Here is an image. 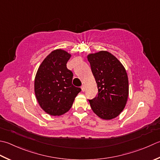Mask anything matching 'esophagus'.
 Returning a JSON list of instances; mask_svg holds the SVG:
<instances>
[{
	"instance_id": "esophagus-1",
	"label": "esophagus",
	"mask_w": 160,
	"mask_h": 160,
	"mask_svg": "<svg viewBox=\"0 0 160 160\" xmlns=\"http://www.w3.org/2000/svg\"><path fill=\"white\" fill-rule=\"evenodd\" d=\"M81 89H82V92H84V91H85V85H84V84H82V87H81Z\"/></svg>"
}]
</instances>
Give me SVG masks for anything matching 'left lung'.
<instances>
[{"label": "left lung", "mask_w": 160, "mask_h": 160, "mask_svg": "<svg viewBox=\"0 0 160 160\" xmlns=\"http://www.w3.org/2000/svg\"><path fill=\"white\" fill-rule=\"evenodd\" d=\"M94 76L98 94L89 100L93 112L102 119L117 117L126 107L129 83L126 68L108 51H101L87 55Z\"/></svg>", "instance_id": "obj_1"}]
</instances>
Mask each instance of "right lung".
Returning a JSON list of instances; mask_svg holds the SVG:
<instances>
[{
    "instance_id": "add662e5",
    "label": "right lung",
    "mask_w": 160,
    "mask_h": 160,
    "mask_svg": "<svg viewBox=\"0 0 160 160\" xmlns=\"http://www.w3.org/2000/svg\"><path fill=\"white\" fill-rule=\"evenodd\" d=\"M71 56L65 50H54L37 71L34 93L41 108L49 115L55 117L67 112L81 92L80 88L73 85V73L67 68Z\"/></svg>"
}]
</instances>
